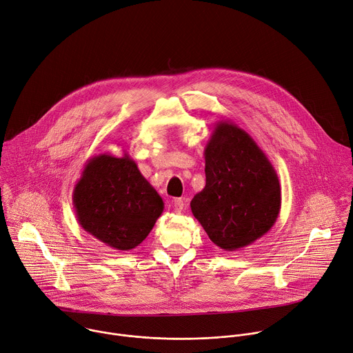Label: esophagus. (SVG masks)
I'll return each mask as SVG.
<instances>
[{"label": "esophagus", "instance_id": "esophagus-1", "mask_svg": "<svg viewBox=\"0 0 353 353\" xmlns=\"http://www.w3.org/2000/svg\"><path fill=\"white\" fill-rule=\"evenodd\" d=\"M183 205H185L183 199H174L172 200V208L176 211V213H181V211L183 210Z\"/></svg>", "mask_w": 353, "mask_h": 353}]
</instances>
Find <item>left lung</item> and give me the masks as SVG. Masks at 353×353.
Returning a JSON list of instances; mask_svg holds the SVG:
<instances>
[{
    "mask_svg": "<svg viewBox=\"0 0 353 353\" xmlns=\"http://www.w3.org/2000/svg\"><path fill=\"white\" fill-rule=\"evenodd\" d=\"M205 186L190 201L194 219L219 248L252 245L275 224L278 175L257 143L230 121H219L204 149Z\"/></svg>",
    "mask_w": 353,
    "mask_h": 353,
    "instance_id": "8db88e82",
    "label": "left lung"
}]
</instances>
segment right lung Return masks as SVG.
Here are the masks:
<instances>
[{"instance_id":"1","label":"right lung","mask_w":353,"mask_h":353,"mask_svg":"<svg viewBox=\"0 0 353 353\" xmlns=\"http://www.w3.org/2000/svg\"><path fill=\"white\" fill-rule=\"evenodd\" d=\"M72 203L81 227L117 250L142 243L164 210L161 196L126 152L122 157H92L75 185Z\"/></svg>"}]
</instances>
